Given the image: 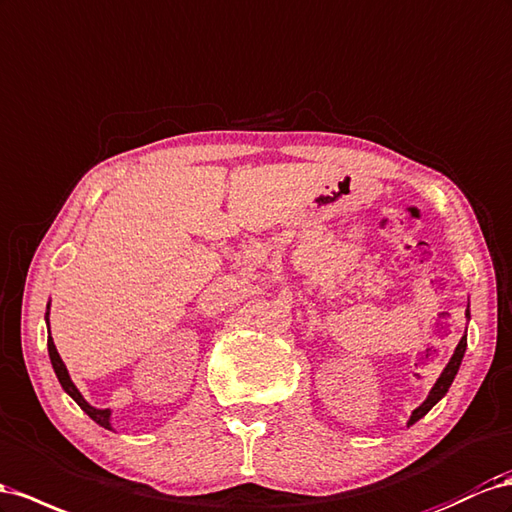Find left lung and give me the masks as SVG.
Masks as SVG:
<instances>
[{
  "mask_svg": "<svg viewBox=\"0 0 512 512\" xmlns=\"http://www.w3.org/2000/svg\"><path fill=\"white\" fill-rule=\"evenodd\" d=\"M467 316H469V312H467ZM465 349H467V336H463V338H461V342L457 344V349H454V355L450 357L448 366L444 368V372H441V377H439V379H437V383L433 385L431 394H428V398L424 400V403H422L416 411L411 413L409 424L418 422L422 416H426V413L433 409V405L437 403V400H441V398L446 396L448 388H450L452 381H454V375H457V370H459V366H461V359H463V355H465Z\"/></svg>",
  "mask_w": 512,
  "mask_h": 512,
  "instance_id": "1",
  "label": "left lung"
}]
</instances>
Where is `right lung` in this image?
<instances>
[{"instance_id": "obj_1", "label": "right lung", "mask_w": 512, "mask_h": 512, "mask_svg": "<svg viewBox=\"0 0 512 512\" xmlns=\"http://www.w3.org/2000/svg\"><path fill=\"white\" fill-rule=\"evenodd\" d=\"M47 325H49V312H47ZM47 344H49V357H51L53 370H55V375H58V381L62 383V388H64L68 394H71V398L75 400V403H77L81 409H84L96 424H101L103 428H109V431H112V424H109V409H94V407H90V405L86 403L84 396H81L79 390L75 388V383L71 381V377H68V370H66L64 362H62V357H60L58 349H55V344H53V338H51V336H49Z\"/></svg>"}]
</instances>
